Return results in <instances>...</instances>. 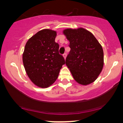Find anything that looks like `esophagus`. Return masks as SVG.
<instances>
[{
	"label": "esophagus",
	"instance_id": "34e87169",
	"mask_svg": "<svg viewBox=\"0 0 123 123\" xmlns=\"http://www.w3.org/2000/svg\"><path fill=\"white\" fill-rule=\"evenodd\" d=\"M63 56H64V58L65 59L66 58V57H67V53H65L63 54Z\"/></svg>",
	"mask_w": 123,
	"mask_h": 123
}]
</instances>
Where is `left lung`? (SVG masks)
<instances>
[{"label": "left lung", "instance_id": "8db88e82", "mask_svg": "<svg viewBox=\"0 0 123 123\" xmlns=\"http://www.w3.org/2000/svg\"><path fill=\"white\" fill-rule=\"evenodd\" d=\"M69 41L70 51L65 64L73 78L82 85L96 80L104 66V51L92 33L83 28L63 31Z\"/></svg>", "mask_w": 123, "mask_h": 123}]
</instances>
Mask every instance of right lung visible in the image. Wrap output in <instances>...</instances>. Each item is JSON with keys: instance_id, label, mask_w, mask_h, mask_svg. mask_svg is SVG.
I'll return each mask as SVG.
<instances>
[{"instance_id": "right-lung-1", "label": "right lung", "mask_w": 123, "mask_h": 123, "mask_svg": "<svg viewBox=\"0 0 123 123\" xmlns=\"http://www.w3.org/2000/svg\"><path fill=\"white\" fill-rule=\"evenodd\" d=\"M56 31L45 29L38 31L27 42L23 54L25 70L31 81L42 88L52 85L58 78L62 65L63 55L59 45L55 41Z\"/></svg>"}]
</instances>
